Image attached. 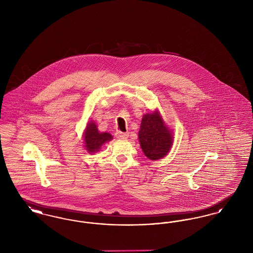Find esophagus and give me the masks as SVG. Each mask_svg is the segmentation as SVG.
<instances>
[{"mask_svg": "<svg viewBox=\"0 0 253 253\" xmlns=\"http://www.w3.org/2000/svg\"><path fill=\"white\" fill-rule=\"evenodd\" d=\"M116 136L120 139H126L129 136V134H128V132H117Z\"/></svg>", "mask_w": 253, "mask_h": 253, "instance_id": "34e87169", "label": "esophagus"}]
</instances>
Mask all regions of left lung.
Returning <instances> with one entry per match:
<instances>
[{"mask_svg":"<svg viewBox=\"0 0 253 253\" xmlns=\"http://www.w3.org/2000/svg\"><path fill=\"white\" fill-rule=\"evenodd\" d=\"M138 139L145 156L151 160L160 159L168 155L173 140L172 133L158 111L143 116Z\"/></svg>","mask_w":253,"mask_h":253,"instance_id":"obj_1","label":"left lung"}]
</instances>
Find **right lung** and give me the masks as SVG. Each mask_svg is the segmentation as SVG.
<instances>
[{
    "mask_svg": "<svg viewBox=\"0 0 253 253\" xmlns=\"http://www.w3.org/2000/svg\"><path fill=\"white\" fill-rule=\"evenodd\" d=\"M85 149L89 154H95L99 151L101 146L113 139V136L109 132H99L94 121L88 122L84 133Z\"/></svg>",
    "mask_w": 253,
    "mask_h": 253,
    "instance_id": "add662e5",
    "label": "right lung"
}]
</instances>
